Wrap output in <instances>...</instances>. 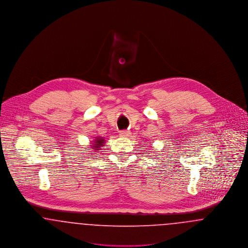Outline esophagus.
Here are the masks:
<instances>
[{"instance_id":"obj_1","label":"esophagus","mask_w":248,"mask_h":248,"mask_svg":"<svg viewBox=\"0 0 248 248\" xmlns=\"http://www.w3.org/2000/svg\"><path fill=\"white\" fill-rule=\"evenodd\" d=\"M129 132L128 131H125V130H123V131H120L119 133V136L121 138H126V137H129Z\"/></svg>"}]
</instances>
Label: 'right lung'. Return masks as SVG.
Instances as JSON below:
<instances>
[{
	"mask_svg": "<svg viewBox=\"0 0 248 248\" xmlns=\"http://www.w3.org/2000/svg\"><path fill=\"white\" fill-rule=\"evenodd\" d=\"M94 145L92 146V148H93V150H99L100 149V146H102L103 145V143H104V140H102V139H97L96 138V140H94Z\"/></svg>",
	"mask_w": 248,
	"mask_h": 248,
	"instance_id": "1",
	"label": "right lung"
}]
</instances>
